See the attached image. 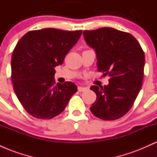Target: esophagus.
<instances>
[{
    "label": "esophagus",
    "mask_w": 157,
    "mask_h": 157,
    "mask_svg": "<svg viewBox=\"0 0 157 157\" xmlns=\"http://www.w3.org/2000/svg\"><path fill=\"white\" fill-rule=\"evenodd\" d=\"M77 90H78V91H80V92H82V91H86V90H87V88L82 87V86H78Z\"/></svg>",
    "instance_id": "1"
}]
</instances>
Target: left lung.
Returning a JSON list of instances; mask_svg holds the SVG:
<instances>
[{"mask_svg":"<svg viewBox=\"0 0 157 157\" xmlns=\"http://www.w3.org/2000/svg\"><path fill=\"white\" fill-rule=\"evenodd\" d=\"M83 35L96 52L98 71L110 77L108 86L90 88L97 94L90 110L102 120H117L131 109L141 89L145 54L128 32L105 27L84 31Z\"/></svg>","mask_w":157,"mask_h":157,"instance_id":"1","label":"left lung"}]
</instances>
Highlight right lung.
Here are the masks:
<instances>
[{
  "label": "right lung",
  "instance_id": "add662e5",
  "mask_svg": "<svg viewBox=\"0 0 157 157\" xmlns=\"http://www.w3.org/2000/svg\"><path fill=\"white\" fill-rule=\"evenodd\" d=\"M82 31L34 30L17 42L12 56V81L26 111L37 119H52L63 111L77 91L71 82L56 85V66L63 64Z\"/></svg>",
  "mask_w": 157,
  "mask_h": 157
}]
</instances>
